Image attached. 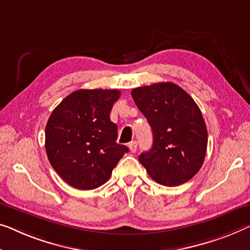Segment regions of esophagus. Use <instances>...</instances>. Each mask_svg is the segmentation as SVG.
<instances>
[{
  "instance_id": "esophagus-1",
  "label": "esophagus",
  "mask_w": 250,
  "mask_h": 250,
  "mask_svg": "<svg viewBox=\"0 0 250 250\" xmlns=\"http://www.w3.org/2000/svg\"><path fill=\"white\" fill-rule=\"evenodd\" d=\"M137 148H138L137 141H131V143L129 144V149H130V151H131V152H136Z\"/></svg>"
}]
</instances>
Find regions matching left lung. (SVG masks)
I'll return each instance as SVG.
<instances>
[{"label": "left lung", "instance_id": "8db88e82", "mask_svg": "<svg viewBox=\"0 0 250 250\" xmlns=\"http://www.w3.org/2000/svg\"><path fill=\"white\" fill-rule=\"evenodd\" d=\"M131 95L152 130L151 149L139 156L149 176L165 186L191 180L208 146L207 125L194 100L170 82L133 88Z\"/></svg>", "mask_w": 250, "mask_h": 250}]
</instances>
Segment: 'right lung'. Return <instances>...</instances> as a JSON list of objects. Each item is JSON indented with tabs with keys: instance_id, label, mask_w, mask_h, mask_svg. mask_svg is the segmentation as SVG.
Wrapping results in <instances>:
<instances>
[{
	"instance_id": "right-lung-1",
	"label": "right lung",
	"mask_w": 250,
	"mask_h": 250,
	"mask_svg": "<svg viewBox=\"0 0 250 250\" xmlns=\"http://www.w3.org/2000/svg\"><path fill=\"white\" fill-rule=\"evenodd\" d=\"M118 89H78L55 107L46 125L48 159L67 184L78 189L103 185L129 149L117 144L110 120Z\"/></svg>"
}]
</instances>
